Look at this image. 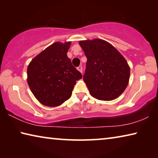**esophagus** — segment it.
I'll return each mask as SVG.
<instances>
[{
    "label": "esophagus",
    "instance_id": "34e87169",
    "mask_svg": "<svg viewBox=\"0 0 158 158\" xmlns=\"http://www.w3.org/2000/svg\"><path fill=\"white\" fill-rule=\"evenodd\" d=\"M77 69H78V70L80 72V73H82V72H83V68H82V66H81V65L79 66L78 68H77Z\"/></svg>",
    "mask_w": 158,
    "mask_h": 158
}]
</instances>
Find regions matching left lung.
<instances>
[{
    "label": "left lung",
    "instance_id": "1",
    "mask_svg": "<svg viewBox=\"0 0 158 158\" xmlns=\"http://www.w3.org/2000/svg\"><path fill=\"white\" fill-rule=\"evenodd\" d=\"M87 58L84 81L90 94L98 100L110 101L119 97L128 85L130 69L122 54L101 39L79 41Z\"/></svg>",
    "mask_w": 158,
    "mask_h": 158
}]
</instances>
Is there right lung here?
<instances>
[{
    "instance_id": "right-lung-1",
    "label": "right lung",
    "mask_w": 158,
    "mask_h": 158,
    "mask_svg": "<svg viewBox=\"0 0 158 158\" xmlns=\"http://www.w3.org/2000/svg\"><path fill=\"white\" fill-rule=\"evenodd\" d=\"M71 42H56L36 56L27 68V82L40 102L47 106L62 105L71 97L74 85L82 78L67 56Z\"/></svg>"
}]
</instances>
